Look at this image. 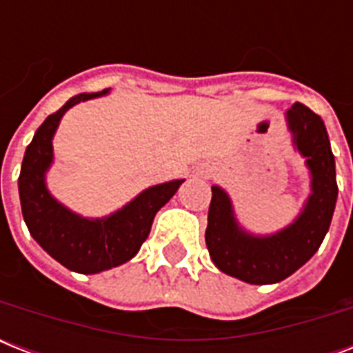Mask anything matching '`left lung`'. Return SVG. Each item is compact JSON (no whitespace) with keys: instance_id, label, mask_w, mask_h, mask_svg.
<instances>
[{"instance_id":"obj_1","label":"left lung","mask_w":353,"mask_h":353,"mask_svg":"<svg viewBox=\"0 0 353 353\" xmlns=\"http://www.w3.org/2000/svg\"><path fill=\"white\" fill-rule=\"evenodd\" d=\"M293 148L306 159L310 196L295 220L273 234H252L240 225L229 194L212 187L207 249L220 271L247 284H276L317 252L328 232L335 203V157L323 119L301 102L285 112Z\"/></svg>"}]
</instances>
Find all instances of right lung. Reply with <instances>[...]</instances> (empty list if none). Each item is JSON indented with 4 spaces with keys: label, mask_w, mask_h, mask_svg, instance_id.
<instances>
[{
    "label": "right lung",
    "mask_w": 353,
    "mask_h": 353,
    "mask_svg": "<svg viewBox=\"0 0 353 353\" xmlns=\"http://www.w3.org/2000/svg\"><path fill=\"white\" fill-rule=\"evenodd\" d=\"M108 93L110 90L80 93L69 99L57 113L49 115L25 150L18 179L21 214L30 236L63 268L82 274L101 273L132 260L148 238L157 210L170 201L185 181L172 179L144 188L122 209L102 218L77 214L49 192L46 179L54 159L52 137L63 113L79 102Z\"/></svg>",
    "instance_id": "add662e5"
}]
</instances>
